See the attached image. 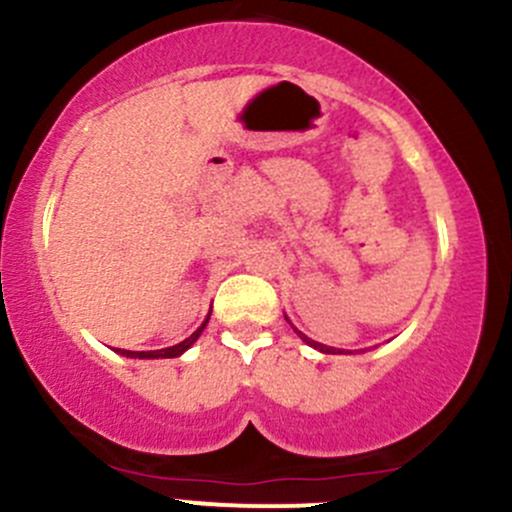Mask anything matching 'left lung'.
Listing matches in <instances>:
<instances>
[{
    "label": "left lung",
    "mask_w": 512,
    "mask_h": 512,
    "mask_svg": "<svg viewBox=\"0 0 512 512\" xmlns=\"http://www.w3.org/2000/svg\"><path fill=\"white\" fill-rule=\"evenodd\" d=\"M294 331H297V328H294ZM297 333H299V338H301V341H304V343H309V346H311V348H316V351H321V353H343L341 348H331V346H324V343H316V341H311V338H309V336H304V333H301V331H297ZM348 353H351V351H348Z\"/></svg>",
    "instance_id": "obj_1"
}]
</instances>
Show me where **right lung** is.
I'll return each instance as SVG.
<instances>
[{
    "label": "right lung",
    "instance_id": "obj_1",
    "mask_svg": "<svg viewBox=\"0 0 512 512\" xmlns=\"http://www.w3.org/2000/svg\"><path fill=\"white\" fill-rule=\"evenodd\" d=\"M208 319H211V314H208ZM208 319L203 321L201 328H196V331H193L191 336L186 338V341L176 343V346H171V348H161V351H125V348H117V353H120V355H127V358H179L181 353L188 351V348H191L193 343L198 341V336H201L203 328H206Z\"/></svg>",
    "mask_w": 512,
    "mask_h": 512
}]
</instances>
